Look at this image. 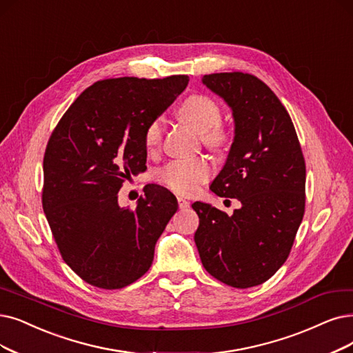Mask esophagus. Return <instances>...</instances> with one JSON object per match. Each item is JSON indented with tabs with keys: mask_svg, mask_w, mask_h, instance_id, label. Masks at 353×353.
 Segmentation results:
<instances>
[{
	"mask_svg": "<svg viewBox=\"0 0 353 353\" xmlns=\"http://www.w3.org/2000/svg\"><path fill=\"white\" fill-rule=\"evenodd\" d=\"M176 201H178V207L179 208H188L190 207V203L185 199H182V196H178Z\"/></svg>",
	"mask_w": 353,
	"mask_h": 353,
	"instance_id": "34e87169",
	"label": "esophagus"
}]
</instances>
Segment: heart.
Masks as SVG:
<instances>
[{
    "mask_svg": "<svg viewBox=\"0 0 353 353\" xmlns=\"http://www.w3.org/2000/svg\"><path fill=\"white\" fill-rule=\"evenodd\" d=\"M179 120L188 124L200 134L205 148L221 152L230 142V132L221 124L223 111L217 101L204 94H192L182 101L176 110ZM163 139V121L153 119L146 125L143 143L148 152L158 150ZM213 166L205 158L178 159L159 169L158 179L181 195H192L210 179Z\"/></svg>",
    "mask_w": 353,
    "mask_h": 353,
    "instance_id": "b5f03b06",
    "label": "heart"
}]
</instances>
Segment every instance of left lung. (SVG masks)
<instances>
[{"label":"left lung","mask_w":353,"mask_h":353,"mask_svg":"<svg viewBox=\"0 0 353 353\" xmlns=\"http://www.w3.org/2000/svg\"><path fill=\"white\" fill-rule=\"evenodd\" d=\"M205 85L233 110L234 142L210 190L237 199L228 216L196 201L194 241L205 271L234 288L270 279L287 261L305 210V161L287 108L258 77L204 75Z\"/></svg>","instance_id":"1"}]
</instances>
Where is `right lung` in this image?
<instances>
[{
  "instance_id": "obj_1",
  "label": "right lung",
  "mask_w": 353,
  "mask_h": 353,
  "mask_svg": "<svg viewBox=\"0 0 353 353\" xmlns=\"http://www.w3.org/2000/svg\"><path fill=\"white\" fill-rule=\"evenodd\" d=\"M188 81L187 75L97 81L49 137L41 205L63 261L90 285L128 287L152 265L154 245L178 210L176 199L152 184L132 210L119 207L117 194L146 169V125Z\"/></svg>"
}]
</instances>
